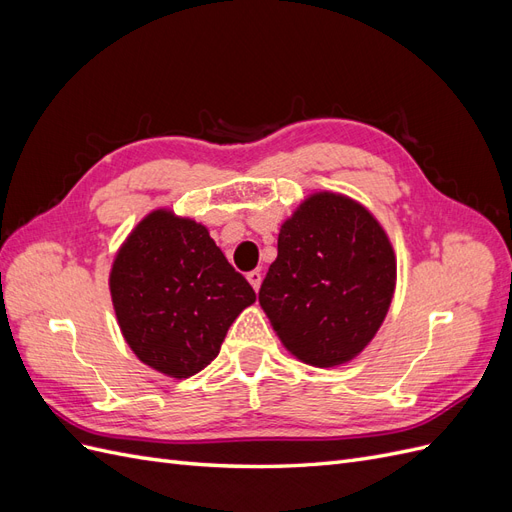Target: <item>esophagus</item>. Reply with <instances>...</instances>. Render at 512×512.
<instances>
[{
	"label": "esophagus",
	"mask_w": 512,
	"mask_h": 512,
	"mask_svg": "<svg viewBox=\"0 0 512 512\" xmlns=\"http://www.w3.org/2000/svg\"><path fill=\"white\" fill-rule=\"evenodd\" d=\"M247 282H250L252 288L258 292L260 282H262V273L260 271H250V273H247Z\"/></svg>",
	"instance_id": "esophagus-1"
}]
</instances>
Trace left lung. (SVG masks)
I'll list each match as a JSON object with an SVG mask.
<instances>
[{"instance_id":"8db88e82","label":"left lung","mask_w":512,"mask_h":512,"mask_svg":"<svg viewBox=\"0 0 512 512\" xmlns=\"http://www.w3.org/2000/svg\"><path fill=\"white\" fill-rule=\"evenodd\" d=\"M395 277L393 247L374 215L346 196L320 192L284 222L258 301L297 359L333 367L376 335Z\"/></svg>"}]
</instances>
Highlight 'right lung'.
Wrapping results in <instances>:
<instances>
[{
    "label": "right lung",
    "mask_w": 512,
    "mask_h": 512,
    "mask_svg": "<svg viewBox=\"0 0 512 512\" xmlns=\"http://www.w3.org/2000/svg\"><path fill=\"white\" fill-rule=\"evenodd\" d=\"M111 297L126 342L173 378L205 369L254 288L235 271L203 224L153 211L113 262Z\"/></svg>",
    "instance_id": "right-lung-1"
}]
</instances>
